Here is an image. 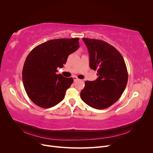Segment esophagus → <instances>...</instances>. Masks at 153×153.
<instances>
[{
	"mask_svg": "<svg viewBox=\"0 0 153 153\" xmlns=\"http://www.w3.org/2000/svg\"><path fill=\"white\" fill-rule=\"evenodd\" d=\"M73 79H74V81H76V80H78V78L76 76H74L73 77Z\"/></svg>",
	"mask_w": 153,
	"mask_h": 153,
	"instance_id": "1",
	"label": "esophagus"
}]
</instances>
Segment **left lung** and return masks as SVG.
<instances>
[{"mask_svg": "<svg viewBox=\"0 0 153 153\" xmlns=\"http://www.w3.org/2000/svg\"><path fill=\"white\" fill-rule=\"evenodd\" d=\"M90 56V67L97 70L98 78L85 81L82 100L90 106L102 110L121 97L128 82V71L121 54L107 42L83 38Z\"/></svg>", "mask_w": 153, "mask_h": 153, "instance_id": "8db88e82", "label": "left lung"}]
</instances>
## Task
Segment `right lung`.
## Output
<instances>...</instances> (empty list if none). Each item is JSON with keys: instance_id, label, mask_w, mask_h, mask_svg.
I'll return each instance as SVG.
<instances>
[{"instance_id": "obj_1", "label": "right lung", "mask_w": 153, "mask_h": 153, "mask_svg": "<svg viewBox=\"0 0 153 153\" xmlns=\"http://www.w3.org/2000/svg\"><path fill=\"white\" fill-rule=\"evenodd\" d=\"M79 38L57 39L36 47L28 55L22 70L25 91L31 100L42 108H51L65 97L73 78L57 74L68 56L79 48Z\"/></svg>"}]
</instances>
